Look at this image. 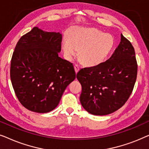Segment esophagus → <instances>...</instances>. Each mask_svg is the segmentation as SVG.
<instances>
[{
    "mask_svg": "<svg viewBox=\"0 0 149 149\" xmlns=\"http://www.w3.org/2000/svg\"><path fill=\"white\" fill-rule=\"evenodd\" d=\"M79 70H80V66H79L78 64H75V65H74V70H75V72L77 73V72H79Z\"/></svg>",
    "mask_w": 149,
    "mask_h": 149,
    "instance_id": "1",
    "label": "esophagus"
}]
</instances>
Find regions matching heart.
<instances>
[{
	"mask_svg": "<svg viewBox=\"0 0 149 149\" xmlns=\"http://www.w3.org/2000/svg\"><path fill=\"white\" fill-rule=\"evenodd\" d=\"M115 45L114 38L95 28L77 27L70 35L64 34L62 47L69 60L79 51V58L83 64L94 66L102 64L111 54Z\"/></svg>",
	"mask_w": 149,
	"mask_h": 149,
	"instance_id": "b5f03b06",
	"label": "heart"
}]
</instances>
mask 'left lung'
I'll return each mask as SVG.
<instances>
[{"label":"left lung","instance_id":"obj_1","mask_svg":"<svg viewBox=\"0 0 149 149\" xmlns=\"http://www.w3.org/2000/svg\"><path fill=\"white\" fill-rule=\"evenodd\" d=\"M135 51L123 34L111 58L102 64L81 69L77 78L82 86L80 102L94 115H107L127 101L137 77Z\"/></svg>","mask_w":149,"mask_h":149}]
</instances>
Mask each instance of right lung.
<instances>
[{"instance_id":"1","label":"right lung","mask_w":149,"mask_h":149,"mask_svg":"<svg viewBox=\"0 0 149 149\" xmlns=\"http://www.w3.org/2000/svg\"><path fill=\"white\" fill-rule=\"evenodd\" d=\"M62 38L60 32L34 27L16 45L10 77L19 102L30 111H53L66 87L76 78L72 63L58 56Z\"/></svg>"}]
</instances>
